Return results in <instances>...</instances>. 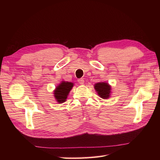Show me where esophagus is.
Here are the masks:
<instances>
[{"label":"esophagus","instance_id":"34e87169","mask_svg":"<svg viewBox=\"0 0 160 160\" xmlns=\"http://www.w3.org/2000/svg\"><path fill=\"white\" fill-rule=\"evenodd\" d=\"M78 82H79V84H81V85H83L84 84V83H85V82H84V79H78Z\"/></svg>","mask_w":160,"mask_h":160}]
</instances>
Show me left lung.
Masks as SVG:
<instances>
[{"instance_id":"8db88e82","label":"left lung","mask_w":160,"mask_h":160,"mask_svg":"<svg viewBox=\"0 0 160 160\" xmlns=\"http://www.w3.org/2000/svg\"><path fill=\"white\" fill-rule=\"evenodd\" d=\"M95 89L101 98L108 99L111 94V86L105 82H99L94 85Z\"/></svg>"}]
</instances>
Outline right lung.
<instances>
[{"mask_svg":"<svg viewBox=\"0 0 160 160\" xmlns=\"http://www.w3.org/2000/svg\"><path fill=\"white\" fill-rule=\"evenodd\" d=\"M72 87H73V83L71 82L64 81H62L59 85H57L54 91V96L58 103H62L65 102Z\"/></svg>","mask_w":160,"mask_h":160,"instance_id":"right-lung-1","label":"right lung"}]
</instances>
